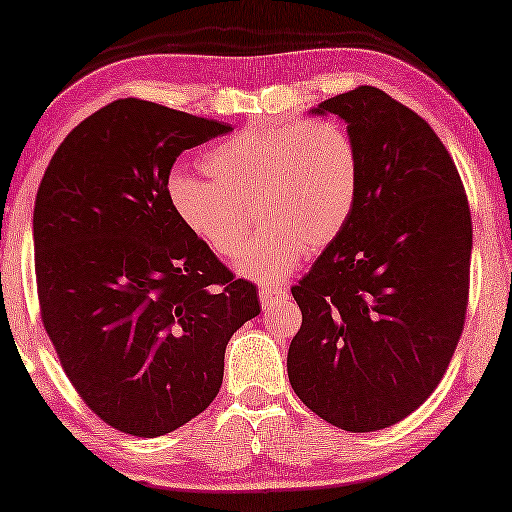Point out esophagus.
<instances>
[{"label":"esophagus","mask_w":512,"mask_h":512,"mask_svg":"<svg viewBox=\"0 0 512 512\" xmlns=\"http://www.w3.org/2000/svg\"><path fill=\"white\" fill-rule=\"evenodd\" d=\"M288 297V292L284 288H262L259 290V303H262V308L273 306L275 301Z\"/></svg>","instance_id":"esophagus-1"}]
</instances>
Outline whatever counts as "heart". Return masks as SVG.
I'll list each match as a JSON object with an SVG mask.
<instances>
[{"instance_id": "obj_1", "label": "heart", "mask_w": 512, "mask_h": 512, "mask_svg": "<svg viewBox=\"0 0 512 512\" xmlns=\"http://www.w3.org/2000/svg\"><path fill=\"white\" fill-rule=\"evenodd\" d=\"M211 178L173 169L167 198L184 228L220 257H233L262 231L237 270L262 284L286 279L303 253L332 246L350 224L363 182L354 136L330 118L257 123L239 129L204 158Z\"/></svg>"}]
</instances>
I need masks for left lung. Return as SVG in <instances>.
I'll list each match as a JSON object with an SVG mask.
<instances>
[{
	"label": "left lung",
	"mask_w": 512,
	"mask_h": 512,
	"mask_svg": "<svg viewBox=\"0 0 512 512\" xmlns=\"http://www.w3.org/2000/svg\"><path fill=\"white\" fill-rule=\"evenodd\" d=\"M312 114L347 123L363 160L356 211L292 286L301 328L288 378L303 405L352 433L407 418L447 372L469 303V200L442 140L361 85Z\"/></svg>",
	"instance_id": "left-lung-1"
}]
</instances>
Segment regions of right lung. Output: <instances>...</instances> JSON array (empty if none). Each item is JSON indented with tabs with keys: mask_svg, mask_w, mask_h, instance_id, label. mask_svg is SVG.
<instances>
[{
	"mask_svg": "<svg viewBox=\"0 0 512 512\" xmlns=\"http://www.w3.org/2000/svg\"><path fill=\"white\" fill-rule=\"evenodd\" d=\"M231 129L114 101L65 136L39 184L43 328L85 405L129 436H165L209 407L226 343L259 314L255 286L233 279L167 198L182 151Z\"/></svg>",
	"mask_w": 512,
	"mask_h": 512,
	"instance_id": "obj_1",
	"label": "right lung"
}]
</instances>
